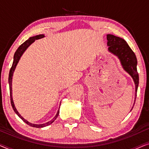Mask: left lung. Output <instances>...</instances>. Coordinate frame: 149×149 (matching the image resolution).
I'll return each mask as SVG.
<instances>
[{
	"label": "left lung",
	"instance_id": "8db88e82",
	"mask_svg": "<svg viewBox=\"0 0 149 149\" xmlns=\"http://www.w3.org/2000/svg\"><path fill=\"white\" fill-rule=\"evenodd\" d=\"M107 39L108 40L107 45L109 47L108 51L119 58L124 70L127 72L133 79L134 84H135L134 105L136 98L138 83H139V76H138L137 71L138 62L136 55L128 45L127 42L122 38L109 34L107 35ZM133 107L132 108L131 111Z\"/></svg>",
	"mask_w": 149,
	"mask_h": 149
}]
</instances>
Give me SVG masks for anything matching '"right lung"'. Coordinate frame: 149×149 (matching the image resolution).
I'll return each mask as SVG.
<instances>
[{"label":"right lung","instance_id":"obj_1","mask_svg":"<svg viewBox=\"0 0 149 149\" xmlns=\"http://www.w3.org/2000/svg\"><path fill=\"white\" fill-rule=\"evenodd\" d=\"M44 37H45L44 34H38V35L32 36V37H30L27 40H26L24 43H22L21 45L18 47L17 49L16 50L15 54H14L13 64H12L11 68V69H10L9 74V90H10V97H11V104L12 108H13L14 112L17 114V115H18V117H19L20 119H22V120H23V121L25 122L26 124H28V125L32 126V127H37V128L44 127L49 125H50V124H52L53 122H54L55 120L56 119V118L58 117L59 113H60V108H59V109H58V112H57V114L56 115V116H55V117L53 118L51 121L47 122V123H42V124H34V123H30L29 121H28L27 120L25 119L24 117H22L21 115L18 113V111H17V109H16V108L15 107V104H14L13 97H12V78H13L12 77H13V72H14V71H15L16 66H17L18 62H19L20 58H21V57L22 55H23L24 52H25V51L28 49V47H29L32 43H33V42L35 41L36 40L40 39V38H42Z\"/></svg>","mask_w":149,"mask_h":149}]
</instances>
